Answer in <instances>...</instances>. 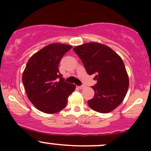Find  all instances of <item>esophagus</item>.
<instances>
[{"instance_id": "esophagus-1", "label": "esophagus", "mask_w": 151, "mask_h": 151, "mask_svg": "<svg viewBox=\"0 0 151 151\" xmlns=\"http://www.w3.org/2000/svg\"><path fill=\"white\" fill-rule=\"evenodd\" d=\"M85 85H80V86H78V88H80V89H81V90H83V89H84V88H85Z\"/></svg>"}]
</instances>
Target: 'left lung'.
Segmentation results:
<instances>
[{"label":"left lung","instance_id":"left-lung-1","mask_svg":"<svg viewBox=\"0 0 151 151\" xmlns=\"http://www.w3.org/2000/svg\"><path fill=\"white\" fill-rule=\"evenodd\" d=\"M80 57L89 75L95 74L97 83L92 87L95 94L88 101L90 107L101 113H108L122 103L129 82L121 58L110 47L89 42L73 49Z\"/></svg>","mask_w":151,"mask_h":151}]
</instances>
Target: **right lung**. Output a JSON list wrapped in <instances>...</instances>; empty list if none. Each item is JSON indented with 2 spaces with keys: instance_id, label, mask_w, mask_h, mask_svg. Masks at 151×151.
Instances as JSON below:
<instances>
[{
  "instance_id": "obj_1",
  "label": "right lung",
  "mask_w": 151,
  "mask_h": 151,
  "mask_svg": "<svg viewBox=\"0 0 151 151\" xmlns=\"http://www.w3.org/2000/svg\"><path fill=\"white\" fill-rule=\"evenodd\" d=\"M71 48L64 44H50L33 55L27 63L22 83L29 100L41 112L53 114L62 110L75 90V85L64 82L58 68L62 57Z\"/></svg>"
}]
</instances>
